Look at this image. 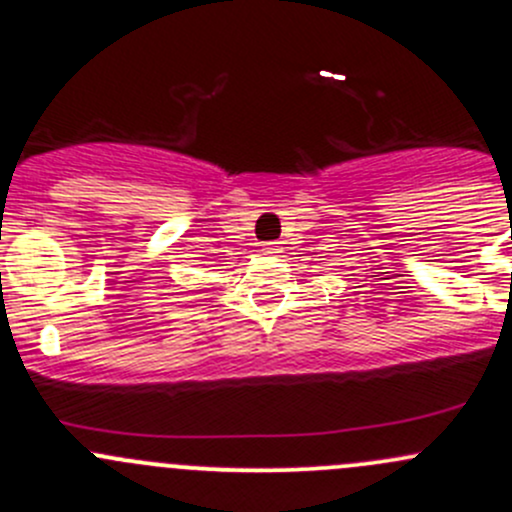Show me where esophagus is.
Instances as JSON below:
<instances>
[{
    "label": "esophagus",
    "mask_w": 512,
    "mask_h": 512,
    "mask_svg": "<svg viewBox=\"0 0 512 512\" xmlns=\"http://www.w3.org/2000/svg\"><path fill=\"white\" fill-rule=\"evenodd\" d=\"M264 253H266V256H279V253H281V246H279V243H266V246H264Z\"/></svg>",
    "instance_id": "esophagus-1"
}]
</instances>
